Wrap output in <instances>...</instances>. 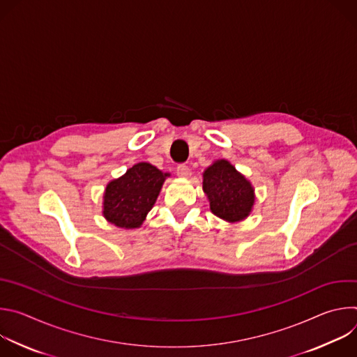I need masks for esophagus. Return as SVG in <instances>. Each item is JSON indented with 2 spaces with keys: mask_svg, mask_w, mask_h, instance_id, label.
Segmentation results:
<instances>
[{
  "mask_svg": "<svg viewBox=\"0 0 357 357\" xmlns=\"http://www.w3.org/2000/svg\"><path fill=\"white\" fill-rule=\"evenodd\" d=\"M176 174H178V176H181V178H189V176H190V169H189L188 165L182 164V165H178Z\"/></svg>",
  "mask_w": 357,
  "mask_h": 357,
  "instance_id": "esophagus-1",
  "label": "esophagus"
}]
</instances>
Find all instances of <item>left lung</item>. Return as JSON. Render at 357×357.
Wrapping results in <instances>:
<instances>
[{"instance_id": "left-lung-1", "label": "left lung", "mask_w": 357, "mask_h": 357, "mask_svg": "<svg viewBox=\"0 0 357 357\" xmlns=\"http://www.w3.org/2000/svg\"><path fill=\"white\" fill-rule=\"evenodd\" d=\"M203 192L212 213L229 223L244 220L256 200L251 183L226 160L215 161L203 172Z\"/></svg>"}]
</instances>
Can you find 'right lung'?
<instances>
[{"label": "right lung", "mask_w": 357, "mask_h": 357, "mask_svg": "<svg viewBox=\"0 0 357 357\" xmlns=\"http://www.w3.org/2000/svg\"><path fill=\"white\" fill-rule=\"evenodd\" d=\"M157 167L138 162L109 182L103 196V216L121 229H137L154 206L165 178Z\"/></svg>", "instance_id": "1"}]
</instances>
